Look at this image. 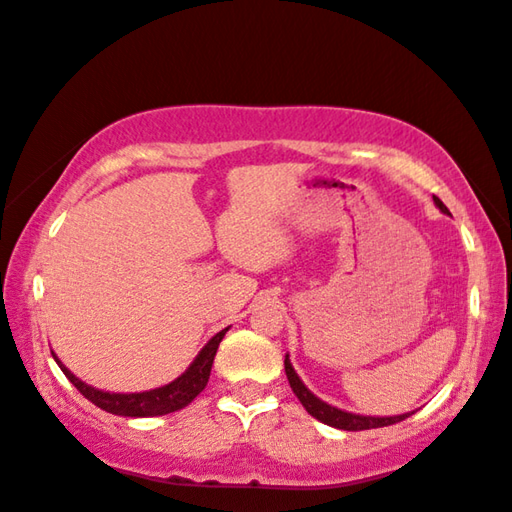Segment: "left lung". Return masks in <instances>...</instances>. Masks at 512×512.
I'll return each mask as SVG.
<instances>
[{
    "label": "left lung",
    "mask_w": 512,
    "mask_h": 512,
    "mask_svg": "<svg viewBox=\"0 0 512 512\" xmlns=\"http://www.w3.org/2000/svg\"><path fill=\"white\" fill-rule=\"evenodd\" d=\"M434 203H436V206H438L442 212L449 214L447 206H445V203H442L438 197H434ZM285 372H287V379H289L291 390H293L295 396H298L300 403L304 405V410L309 412L313 418L322 420L324 425H331V427L344 429V431H361V429L388 427V425H394V423H401V420H405L407 416H412V414H401V416H385V418H379V416H361V414L342 412V410H337V407L320 401L309 388H306V385L300 381L298 372L293 370L291 361H289V355L285 357Z\"/></svg>",
    "instance_id": "8db88e82"
}]
</instances>
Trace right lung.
I'll return each instance as SVG.
<instances>
[{"instance_id": "add662e5", "label": "right lung", "mask_w": 512, "mask_h": 512, "mask_svg": "<svg viewBox=\"0 0 512 512\" xmlns=\"http://www.w3.org/2000/svg\"><path fill=\"white\" fill-rule=\"evenodd\" d=\"M227 328H223L221 333L214 335L210 342L201 348L195 361L190 363V368L177 377L175 381H170L168 385H162V388H155L149 392H133V394H120V392H102L98 388H92V385L83 383L78 377L67 370L59 357L54 355V361L59 363V368L74 388L81 392L87 401H92L100 410H105L109 414L116 416H131V418H142V416H164L170 412H177L181 407H186L192 403V399L206 388L208 379H210V370H212V361L214 355H217V348L221 344V339L225 337Z\"/></svg>"}]
</instances>
